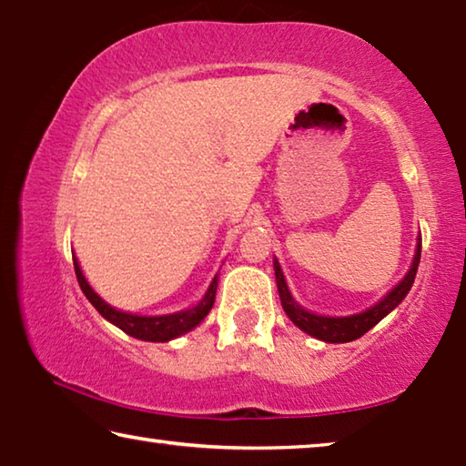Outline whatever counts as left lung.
Listing matches in <instances>:
<instances>
[{"mask_svg": "<svg viewBox=\"0 0 466 466\" xmlns=\"http://www.w3.org/2000/svg\"><path fill=\"white\" fill-rule=\"evenodd\" d=\"M420 258H421V240L417 242V250H415V258L409 273L405 275V279L394 288L389 296H386L380 304H376L374 309H370L361 314H356V317H345V319H330V317H319V314L306 312L299 309V306L291 299L289 289L286 286V279H283V273L279 269V263L275 261V279H278V289H279V298H281V306L286 310L288 317L291 319L296 327H299L306 333L320 339V341L327 343H347L353 341V339H360L361 335H366L370 329L376 327L386 314H389L392 309L403 302V298L409 294L413 281H415V273L417 267H420Z\"/></svg>", "mask_w": 466, "mask_h": 466, "instance_id": "1", "label": "left lung"}]
</instances>
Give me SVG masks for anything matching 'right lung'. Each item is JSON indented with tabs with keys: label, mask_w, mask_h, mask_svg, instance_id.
I'll use <instances>...</instances> for the list:
<instances>
[{
	"label": "right lung",
	"mask_w": 466,
	"mask_h": 466,
	"mask_svg": "<svg viewBox=\"0 0 466 466\" xmlns=\"http://www.w3.org/2000/svg\"><path fill=\"white\" fill-rule=\"evenodd\" d=\"M74 269H76V278L80 288L84 291V296L90 299V304L96 309L102 317L106 320L113 322V325L119 327L125 333L136 337V339H144V341H170L178 335L187 333L193 327L199 325V322L208 317V312L211 310L216 299V289H218V278L211 281V286L208 289V294L199 302V306H195L191 310L185 312H177V314H168V317H136V314H127L121 310L110 309V306L100 299L96 294H94L92 288L88 286V281L84 279L80 265L74 258Z\"/></svg>",
	"instance_id": "1"
}]
</instances>
